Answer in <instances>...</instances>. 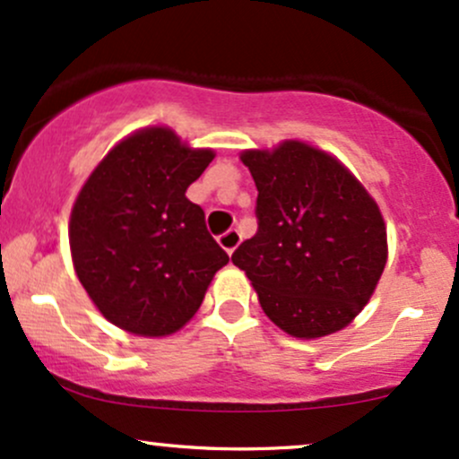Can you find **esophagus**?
I'll use <instances>...</instances> for the list:
<instances>
[{
	"label": "esophagus",
	"mask_w": 459,
	"mask_h": 459,
	"mask_svg": "<svg viewBox=\"0 0 459 459\" xmlns=\"http://www.w3.org/2000/svg\"><path fill=\"white\" fill-rule=\"evenodd\" d=\"M218 241H220V246H222L224 250L229 252V255H233V252H235V247L239 246V241H241V235L237 233L235 229H229V230H226V233H222V235L218 237Z\"/></svg>",
	"instance_id": "34e87169"
}]
</instances>
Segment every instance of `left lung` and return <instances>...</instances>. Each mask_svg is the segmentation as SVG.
<instances>
[{
  "mask_svg": "<svg viewBox=\"0 0 459 459\" xmlns=\"http://www.w3.org/2000/svg\"><path fill=\"white\" fill-rule=\"evenodd\" d=\"M255 178L256 235L233 252L265 315L298 339L345 328L386 265L376 200L328 152L302 142L241 155Z\"/></svg>",
  "mask_w": 459,
  "mask_h": 459,
  "instance_id": "8db88e82",
  "label": "left lung"
}]
</instances>
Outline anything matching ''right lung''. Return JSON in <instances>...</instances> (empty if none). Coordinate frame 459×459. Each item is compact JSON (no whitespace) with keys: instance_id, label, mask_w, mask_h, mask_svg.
I'll return each instance as SVG.
<instances>
[{"instance_id":"obj_1","label":"right lung","mask_w":459,"mask_h":459,"mask_svg":"<svg viewBox=\"0 0 459 459\" xmlns=\"http://www.w3.org/2000/svg\"><path fill=\"white\" fill-rule=\"evenodd\" d=\"M213 151H192L170 129L123 140L99 163L71 213L79 282L118 328L166 336L194 317L213 273L229 263L186 196Z\"/></svg>"}]
</instances>
